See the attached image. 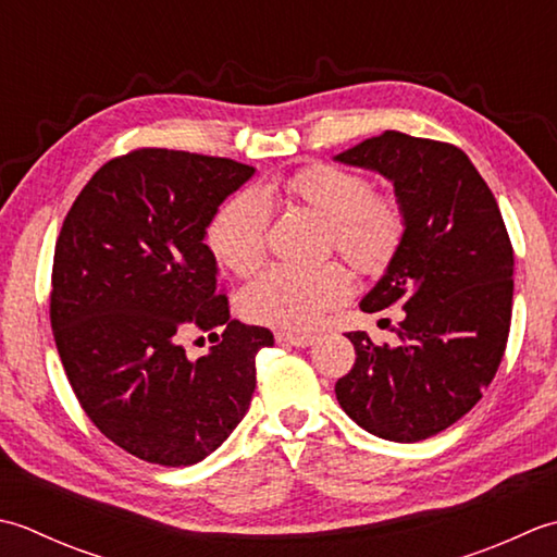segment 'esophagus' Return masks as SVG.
I'll return each mask as SVG.
<instances>
[{
    "mask_svg": "<svg viewBox=\"0 0 557 557\" xmlns=\"http://www.w3.org/2000/svg\"><path fill=\"white\" fill-rule=\"evenodd\" d=\"M276 342H278V344H290V346H295V348H308V346H312V344L317 342V336L283 334V332H278V334H276Z\"/></svg>",
    "mask_w": 557,
    "mask_h": 557,
    "instance_id": "1",
    "label": "esophagus"
}]
</instances>
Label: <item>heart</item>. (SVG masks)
<instances>
[{
    "label": "heart",
    "mask_w": 557,
    "mask_h": 557,
    "mask_svg": "<svg viewBox=\"0 0 557 557\" xmlns=\"http://www.w3.org/2000/svg\"><path fill=\"white\" fill-rule=\"evenodd\" d=\"M286 191L329 221L326 243L366 276H382L406 237V211L392 191L372 189L366 175L342 165L312 163L286 180ZM271 203L262 189H243L225 199L207 228V245L219 264L249 276L264 264ZM354 278L342 262L317 267L278 264L240 293L249 322L310 332L322 317L344 305Z\"/></svg>",
    "instance_id": "obj_1"
}]
</instances>
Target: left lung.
Listing matches in <instances>:
<instances>
[{
	"label": "left lung",
	"instance_id": "8db88e82",
	"mask_svg": "<svg viewBox=\"0 0 557 557\" xmlns=\"http://www.w3.org/2000/svg\"><path fill=\"white\" fill-rule=\"evenodd\" d=\"M336 161L389 177L406 211L399 255L362 312L404 308L399 342L346 334L356 366L336 399L368 433L418 442L479 404L505 356L515 252L491 187L454 144L384 132Z\"/></svg>",
	"mask_w": 557,
	"mask_h": 557
}]
</instances>
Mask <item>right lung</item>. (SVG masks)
<instances>
[{
	"label": "right lung",
	"mask_w": 557,
	"mask_h": 557,
	"mask_svg": "<svg viewBox=\"0 0 557 557\" xmlns=\"http://www.w3.org/2000/svg\"><path fill=\"white\" fill-rule=\"evenodd\" d=\"M252 173L134 149L88 180L57 237L50 324L66 380L100 433L149 463L191 467L219 449L252 401L257 354L274 346L269 329L231 320L203 245ZM201 333L216 346L195 361L184 342Z\"/></svg>",
	"instance_id": "right-lung-1"
}]
</instances>
